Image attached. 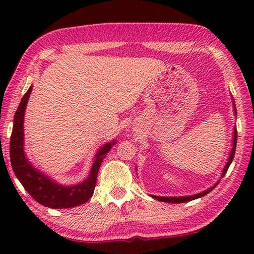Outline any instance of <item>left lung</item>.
<instances>
[{
	"instance_id": "8db88e82",
	"label": "left lung",
	"mask_w": 254,
	"mask_h": 254,
	"mask_svg": "<svg viewBox=\"0 0 254 254\" xmlns=\"http://www.w3.org/2000/svg\"><path fill=\"white\" fill-rule=\"evenodd\" d=\"M233 107H234V114L236 115V107H235V103L233 100ZM236 140H238V132H236V127H234V131H233V144H232V149H231V152H230V157H229V160H227L226 165L224 167V169L222 171V176L221 177L223 178L224 177V175L226 174L227 169H229V167L231 165V162L233 161V158H234V154H235V148H236ZM218 183H220V180L208 189H206V190L198 192V194H195V195H191V196H180V197H162V196H154L152 195V197L154 199L157 200H160V201H165V203H174V204H179V203H186V201L189 200H192V199H197L199 198V197H203L205 195H207L209 191H212L213 189L217 186Z\"/></svg>"
}]
</instances>
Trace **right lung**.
I'll return each mask as SVG.
<instances>
[{"label": "right lung", "instance_id": "obj_1", "mask_svg": "<svg viewBox=\"0 0 254 254\" xmlns=\"http://www.w3.org/2000/svg\"><path fill=\"white\" fill-rule=\"evenodd\" d=\"M32 85L21 100L18 110L14 115L13 130H12L10 141V158L11 165L16 178L20 180L25 190L32 196L38 203L50 208H70L81 204H85L93 196L95 188L98 169H100L103 159L105 158L111 148L117 143V140L103 144L98 149L89 176L84 182L65 186L51 179L49 176L38 170L31 165L24 153V133L23 121L24 112L27 107Z\"/></svg>", "mask_w": 254, "mask_h": 254}]
</instances>
